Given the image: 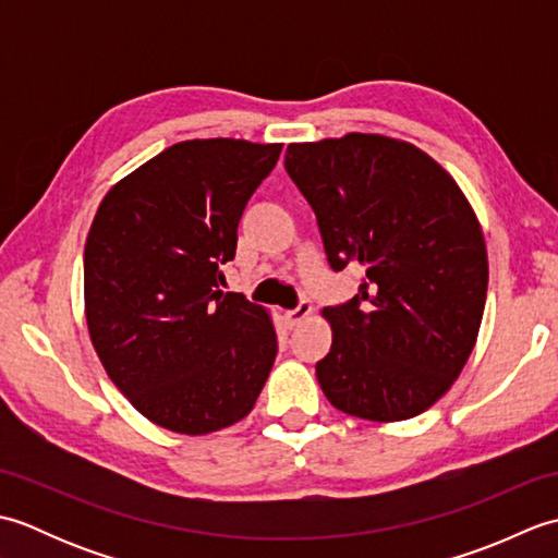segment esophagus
Instances as JSON below:
<instances>
[{
  "label": "esophagus",
  "instance_id": "34e87169",
  "mask_svg": "<svg viewBox=\"0 0 558 558\" xmlns=\"http://www.w3.org/2000/svg\"><path fill=\"white\" fill-rule=\"evenodd\" d=\"M310 314H312V304L310 302H300L298 306H294V310L286 312V322H288L290 328H294V326H300Z\"/></svg>",
  "mask_w": 558,
  "mask_h": 558
}]
</instances>
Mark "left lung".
<instances>
[{"label": "left lung", "instance_id": "obj_1", "mask_svg": "<svg viewBox=\"0 0 558 558\" xmlns=\"http://www.w3.org/2000/svg\"><path fill=\"white\" fill-rule=\"evenodd\" d=\"M286 170L316 213L333 270L362 266L348 304L322 312L333 345L316 364L340 412L400 422L453 386L487 302V244L441 165L381 134L290 144Z\"/></svg>", "mask_w": 558, "mask_h": 558}]
</instances>
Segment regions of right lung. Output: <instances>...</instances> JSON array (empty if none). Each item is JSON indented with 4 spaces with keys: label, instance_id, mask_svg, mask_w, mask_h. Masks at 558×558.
<instances>
[{
    "label": "right lung",
    "instance_id": "obj_1",
    "mask_svg": "<svg viewBox=\"0 0 558 558\" xmlns=\"http://www.w3.org/2000/svg\"><path fill=\"white\" fill-rule=\"evenodd\" d=\"M280 150L182 141L117 182L93 218L83 252L90 342L112 384L162 429L204 436L244 420L276 362L270 314L218 286Z\"/></svg>",
    "mask_w": 558,
    "mask_h": 558
}]
</instances>
